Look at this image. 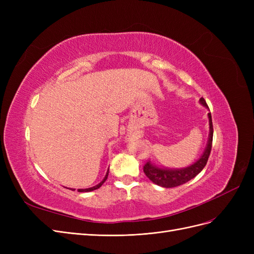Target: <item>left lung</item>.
<instances>
[{
    "instance_id": "1",
    "label": "left lung",
    "mask_w": 254,
    "mask_h": 254,
    "mask_svg": "<svg viewBox=\"0 0 254 254\" xmlns=\"http://www.w3.org/2000/svg\"><path fill=\"white\" fill-rule=\"evenodd\" d=\"M201 105H203L206 108L207 107L204 98L201 97L199 99ZM209 117V124H210V134H209V141H207L205 150L203 155L200 157L198 161L194 164H191L189 167L181 168V170H170V168H161L156 165H153L149 162H146L143 171L145 175L148 177L149 180L153 183H156L157 186H160L162 188H175L181 186V184L187 183L190 179H193L199 173H200L203 167L205 166L207 159L210 157L211 149H212V142H213V124H212V115L211 112L207 113Z\"/></svg>"
}]
</instances>
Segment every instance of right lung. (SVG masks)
<instances>
[{"mask_svg": "<svg viewBox=\"0 0 254 254\" xmlns=\"http://www.w3.org/2000/svg\"><path fill=\"white\" fill-rule=\"evenodd\" d=\"M108 174H109V170H108V172H107V174H106V176H105L104 180H103L101 183H98L97 186H95V187H93V188H89V189H79V190H78V191H91V190H94L99 189V188H101V187L103 186V183L107 180V178H108Z\"/></svg>", "mask_w": 254, "mask_h": 254, "instance_id": "add662e5", "label": "right lung"}]
</instances>
